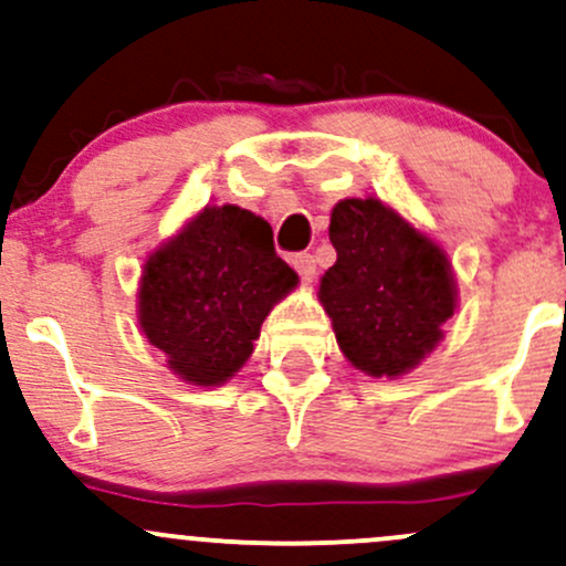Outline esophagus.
Instances as JSON below:
<instances>
[{"mask_svg":"<svg viewBox=\"0 0 566 566\" xmlns=\"http://www.w3.org/2000/svg\"><path fill=\"white\" fill-rule=\"evenodd\" d=\"M292 265H295V271L301 274L303 282H314L316 276L314 255H308V252H297V255H292Z\"/></svg>","mask_w":566,"mask_h":566,"instance_id":"34e87169","label":"esophagus"}]
</instances>
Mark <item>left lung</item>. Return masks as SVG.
<instances>
[{
    "label": "left lung",
    "mask_w": 566,
    "mask_h": 566,
    "mask_svg": "<svg viewBox=\"0 0 566 566\" xmlns=\"http://www.w3.org/2000/svg\"><path fill=\"white\" fill-rule=\"evenodd\" d=\"M329 242L337 261L324 271L319 303L343 356L369 378L412 373L458 311L447 250L375 197L337 201Z\"/></svg>",
    "instance_id": "left-lung-1"
}]
</instances>
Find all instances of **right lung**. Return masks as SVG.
<instances>
[{
    "label": "right lung",
    "instance_id": "right-lung-1",
    "mask_svg": "<svg viewBox=\"0 0 566 566\" xmlns=\"http://www.w3.org/2000/svg\"><path fill=\"white\" fill-rule=\"evenodd\" d=\"M295 287L269 220L207 205L143 261L138 327L180 380L216 388L247 365L265 316Z\"/></svg>",
    "mask_w": 566,
    "mask_h": 566
}]
</instances>
